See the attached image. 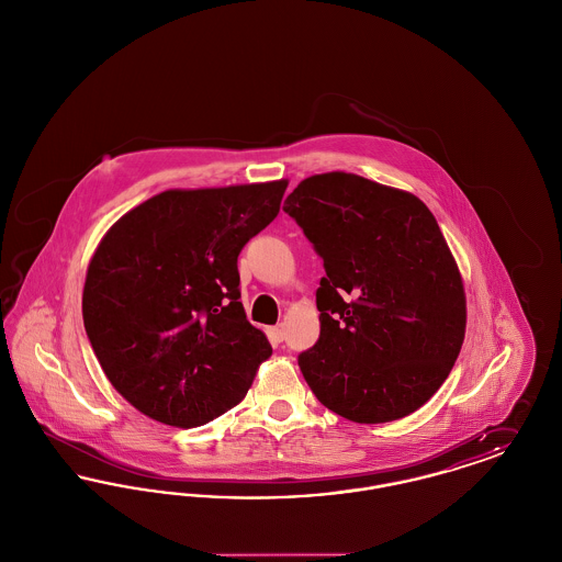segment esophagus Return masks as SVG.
<instances>
[{
	"mask_svg": "<svg viewBox=\"0 0 562 562\" xmlns=\"http://www.w3.org/2000/svg\"><path fill=\"white\" fill-rule=\"evenodd\" d=\"M268 335L269 339H271L273 344H282V341H284V328H282V324H278V326H269Z\"/></svg>",
	"mask_w": 562,
	"mask_h": 562,
	"instance_id": "1",
	"label": "esophagus"
}]
</instances>
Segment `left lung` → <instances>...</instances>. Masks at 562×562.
<instances>
[{
  "label": "left lung",
  "instance_id": "left-lung-1",
  "mask_svg": "<svg viewBox=\"0 0 562 562\" xmlns=\"http://www.w3.org/2000/svg\"><path fill=\"white\" fill-rule=\"evenodd\" d=\"M326 276L318 344L299 356L316 398L356 424L396 422L438 392L465 337V291L434 214L351 172L303 179L284 202Z\"/></svg>",
  "mask_w": 562,
  "mask_h": 562
}]
</instances>
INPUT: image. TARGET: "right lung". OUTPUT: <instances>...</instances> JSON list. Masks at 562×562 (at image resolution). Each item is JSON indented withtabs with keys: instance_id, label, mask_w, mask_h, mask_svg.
<instances>
[{
	"instance_id": "1",
	"label": "right lung",
	"mask_w": 562,
	"mask_h": 562,
	"mask_svg": "<svg viewBox=\"0 0 562 562\" xmlns=\"http://www.w3.org/2000/svg\"><path fill=\"white\" fill-rule=\"evenodd\" d=\"M286 179L168 189L120 216L86 271V335L143 415L195 428L240 404L271 356L246 321L238 255L280 213Z\"/></svg>"
}]
</instances>
